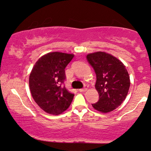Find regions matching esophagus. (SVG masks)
Here are the masks:
<instances>
[{"instance_id": "1", "label": "esophagus", "mask_w": 151, "mask_h": 151, "mask_svg": "<svg viewBox=\"0 0 151 151\" xmlns=\"http://www.w3.org/2000/svg\"><path fill=\"white\" fill-rule=\"evenodd\" d=\"M87 89H88V86H85L83 89H79V91H80V92H84V91H86V90H87Z\"/></svg>"}]
</instances>
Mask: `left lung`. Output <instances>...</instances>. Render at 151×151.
<instances>
[{
	"instance_id": "1",
	"label": "left lung",
	"mask_w": 151,
	"mask_h": 151,
	"mask_svg": "<svg viewBox=\"0 0 151 151\" xmlns=\"http://www.w3.org/2000/svg\"><path fill=\"white\" fill-rule=\"evenodd\" d=\"M96 75L95 88L99 99L93 109L101 113L111 112L125 100L130 87V77L125 65L110 54L96 52L86 55Z\"/></svg>"
}]
</instances>
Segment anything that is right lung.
I'll return each mask as SVG.
<instances>
[{"instance_id":"add662e5","label":"right lung","mask_w":151,"mask_h":151,"mask_svg":"<svg viewBox=\"0 0 151 151\" xmlns=\"http://www.w3.org/2000/svg\"><path fill=\"white\" fill-rule=\"evenodd\" d=\"M73 54L60 52L43 55L35 64L29 77L31 94L43 111L58 115L69 108L74 93L62 85L66 79L65 67L74 58Z\"/></svg>"}]
</instances>
